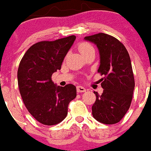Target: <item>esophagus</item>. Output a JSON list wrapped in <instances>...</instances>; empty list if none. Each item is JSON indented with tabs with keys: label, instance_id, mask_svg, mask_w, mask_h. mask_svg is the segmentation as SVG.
<instances>
[{
	"label": "esophagus",
	"instance_id": "obj_1",
	"mask_svg": "<svg viewBox=\"0 0 151 151\" xmlns=\"http://www.w3.org/2000/svg\"><path fill=\"white\" fill-rule=\"evenodd\" d=\"M76 89H77V92H79V93L85 92V91H86L85 88H83V87H82V86H77Z\"/></svg>",
	"mask_w": 151,
	"mask_h": 151
}]
</instances>
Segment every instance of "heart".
<instances>
[{
  "label": "heart",
  "mask_w": 151,
  "mask_h": 151,
  "mask_svg": "<svg viewBox=\"0 0 151 151\" xmlns=\"http://www.w3.org/2000/svg\"><path fill=\"white\" fill-rule=\"evenodd\" d=\"M78 48H79V51L82 55H84L85 53L88 52V51L93 49L92 46L89 45L88 43H86V42H83V43L80 44L78 46Z\"/></svg>",
  "instance_id": "obj_1"
}]
</instances>
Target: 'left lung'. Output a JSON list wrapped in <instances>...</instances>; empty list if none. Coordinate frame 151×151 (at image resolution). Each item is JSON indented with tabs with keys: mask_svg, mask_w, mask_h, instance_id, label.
Listing matches in <instances>:
<instances>
[{
	"mask_svg": "<svg viewBox=\"0 0 151 151\" xmlns=\"http://www.w3.org/2000/svg\"><path fill=\"white\" fill-rule=\"evenodd\" d=\"M84 39L98 47V72L104 76L100 80L102 95L94 91L96 99L91 107L93 117L104 124L117 123L130 108L133 97L134 79L129 53L119 40L108 34L101 32Z\"/></svg>",
	"mask_w": 151,
	"mask_h": 151,
	"instance_id": "left-lung-1",
	"label": "left lung"
}]
</instances>
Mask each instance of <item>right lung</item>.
I'll return each mask as SVG.
<instances>
[{
    "mask_svg": "<svg viewBox=\"0 0 151 151\" xmlns=\"http://www.w3.org/2000/svg\"><path fill=\"white\" fill-rule=\"evenodd\" d=\"M75 40L76 36H70L34 44L19 64L17 80L21 98L28 112L44 125L62 122L68 114L69 103L76 97L74 85L60 87L52 80L53 73L60 70Z\"/></svg>",
    "mask_w": 151,
    "mask_h": 151,
    "instance_id": "obj_1",
    "label": "right lung"
}]
</instances>
